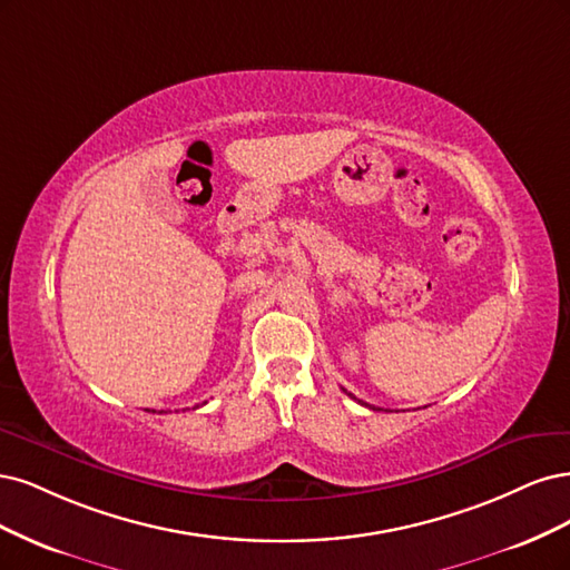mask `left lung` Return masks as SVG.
<instances>
[{
  "instance_id": "8db88e82",
  "label": "left lung",
  "mask_w": 570,
  "mask_h": 570,
  "mask_svg": "<svg viewBox=\"0 0 570 570\" xmlns=\"http://www.w3.org/2000/svg\"><path fill=\"white\" fill-rule=\"evenodd\" d=\"M345 393H347V391H345ZM347 395H351V397H355L353 393H347ZM355 400H357V397H355ZM357 402H360V405H364V407H370V410H376V407H372V405H366V402H362V400H357Z\"/></svg>"
}]
</instances>
